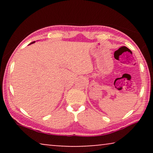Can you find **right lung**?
Instances as JSON below:
<instances>
[{
  "label": "right lung",
  "instance_id": "obj_1",
  "mask_svg": "<svg viewBox=\"0 0 153 153\" xmlns=\"http://www.w3.org/2000/svg\"><path fill=\"white\" fill-rule=\"evenodd\" d=\"M34 42H31L30 44H33V43H34Z\"/></svg>",
  "mask_w": 153,
  "mask_h": 153
}]
</instances>
